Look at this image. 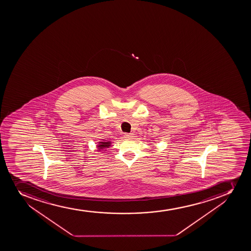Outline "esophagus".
<instances>
[{
    "label": "esophagus",
    "instance_id": "1",
    "mask_svg": "<svg viewBox=\"0 0 251 251\" xmlns=\"http://www.w3.org/2000/svg\"><path fill=\"white\" fill-rule=\"evenodd\" d=\"M132 137H133V134H132V133H125V134H124V137H125V138H127V139L132 138Z\"/></svg>",
    "mask_w": 251,
    "mask_h": 251
}]
</instances>
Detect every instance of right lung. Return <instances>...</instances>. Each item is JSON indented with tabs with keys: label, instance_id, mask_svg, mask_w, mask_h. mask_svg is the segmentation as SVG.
Returning <instances> with one entry per match:
<instances>
[{
	"label": "right lung",
	"instance_id": "add662e5",
	"mask_svg": "<svg viewBox=\"0 0 251 251\" xmlns=\"http://www.w3.org/2000/svg\"><path fill=\"white\" fill-rule=\"evenodd\" d=\"M109 147H111V142L108 141V140L102 139L101 142H98L97 145V148H98V151H101V150L106 149L109 148Z\"/></svg>",
	"mask_w": 251,
	"mask_h": 251
}]
</instances>
